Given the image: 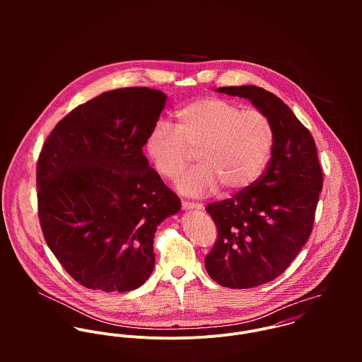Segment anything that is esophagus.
Listing matches in <instances>:
<instances>
[{"instance_id":"esophagus-1","label":"esophagus","mask_w":362,"mask_h":362,"mask_svg":"<svg viewBox=\"0 0 362 362\" xmlns=\"http://www.w3.org/2000/svg\"><path fill=\"white\" fill-rule=\"evenodd\" d=\"M182 209H184V210H191V209L202 210L204 205H202V204H197V202H187V201H182Z\"/></svg>"}]
</instances>
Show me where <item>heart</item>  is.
<instances>
[{
	"label": "heart",
	"instance_id": "b5f03b06",
	"mask_svg": "<svg viewBox=\"0 0 362 362\" xmlns=\"http://www.w3.org/2000/svg\"><path fill=\"white\" fill-rule=\"evenodd\" d=\"M177 127L157 121L146 151L157 173L174 178L198 151L199 165L175 180L180 192L204 197L223 187L234 194L251 187L263 173L274 146V129L259 110H243L224 99H199L177 111Z\"/></svg>",
	"mask_w": 362,
	"mask_h": 362
}]
</instances>
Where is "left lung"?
Here are the masks:
<instances>
[{
  "label": "left lung",
  "instance_id": "1",
  "mask_svg": "<svg viewBox=\"0 0 362 362\" xmlns=\"http://www.w3.org/2000/svg\"><path fill=\"white\" fill-rule=\"evenodd\" d=\"M250 100L274 129L263 175L234 198L206 207L217 241L205 259L209 276L223 287L251 288L279 277L305 245L322 191L315 141L290 107L254 85L216 89Z\"/></svg>",
  "mask_w": 362,
  "mask_h": 362
}]
</instances>
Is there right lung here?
<instances>
[{"label": "right lung", "instance_id": "right-lung-1", "mask_svg": "<svg viewBox=\"0 0 362 362\" xmlns=\"http://www.w3.org/2000/svg\"><path fill=\"white\" fill-rule=\"evenodd\" d=\"M165 102L149 88L104 92L64 117L39 156L43 235L88 288L141 287L155 269L157 226L181 210L142 152Z\"/></svg>", "mask_w": 362, "mask_h": 362}]
</instances>
